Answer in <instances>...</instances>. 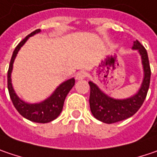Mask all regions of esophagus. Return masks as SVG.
<instances>
[{
  "mask_svg": "<svg viewBox=\"0 0 157 157\" xmlns=\"http://www.w3.org/2000/svg\"><path fill=\"white\" fill-rule=\"evenodd\" d=\"M86 76H87L86 72H84V71H80V72H78V73L75 75V79H76V80H83Z\"/></svg>",
  "mask_w": 157,
  "mask_h": 157,
  "instance_id": "obj_1",
  "label": "esophagus"
}]
</instances>
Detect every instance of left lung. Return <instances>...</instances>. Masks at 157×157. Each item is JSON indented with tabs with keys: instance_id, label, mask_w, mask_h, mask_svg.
Listing matches in <instances>:
<instances>
[{
	"instance_id": "1",
	"label": "left lung",
	"mask_w": 157,
	"mask_h": 157,
	"mask_svg": "<svg viewBox=\"0 0 157 157\" xmlns=\"http://www.w3.org/2000/svg\"><path fill=\"white\" fill-rule=\"evenodd\" d=\"M132 50H137L140 52L144 71L141 86L135 95L124 99H115L107 96L94 82H89L90 87V111L96 119L105 124H114L132 116L142 106L147 97L151 76L147 52L137 40L134 42Z\"/></svg>"
}]
</instances>
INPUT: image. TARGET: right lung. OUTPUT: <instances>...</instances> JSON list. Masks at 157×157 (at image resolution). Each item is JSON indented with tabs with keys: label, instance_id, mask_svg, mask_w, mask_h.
Segmentation results:
<instances>
[{
	"label": "right lung",
	"instance_id": "right-lung-1",
	"mask_svg": "<svg viewBox=\"0 0 157 157\" xmlns=\"http://www.w3.org/2000/svg\"><path fill=\"white\" fill-rule=\"evenodd\" d=\"M40 32L41 30L37 29L31 33L30 34H28L24 40L17 44V46L13 51L9 70H8V90L13 105L17 110V112L23 117L34 123L46 124L55 120L60 115L63 109L66 97L68 94L70 90L74 87L75 81V78H71L62 82L50 97L40 103H35V104L26 103L16 94L11 83V72L13 68V63L16 59V56L20 50V48L25 43L29 37Z\"/></svg>",
	"mask_w": 157,
	"mask_h": 157
}]
</instances>
